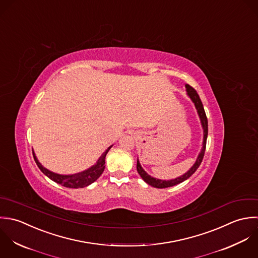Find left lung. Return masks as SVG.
Here are the masks:
<instances>
[{"label":"left lung","instance_id":"1","mask_svg":"<svg viewBox=\"0 0 258 258\" xmlns=\"http://www.w3.org/2000/svg\"><path fill=\"white\" fill-rule=\"evenodd\" d=\"M186 91H187V95L190 97V99L192 100V102L195 105V108L197 110V113L199 115L200 121H201V125L203 128V143H202V149L196 159V162L194 163V165L186 172L185 174L181 175L180 177H177L175 179H171V180H161V179H157L154 178L152 176H150L149 174H147L146 171L141 167L139 161L137 160V171L139 173V175L142 177V179L149 185L156 187V188H167V187H171L174 185H177L183 181H185L186 179H188L194 172L197 170V168L199 167V165L202 162L204 153H205V148H206V140H207V135H208V121H207V117L202 105V102L199 98V95L197 94L196 90L194 88H192L189 85H186Z\"/></svg>","mask_w":258,"mask_h":258}]
</instances>
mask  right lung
<instances>
[{"label":"right lung","instance_id":"obj_1","mask_svg":"<svg viewBox=\"0 0 258 258\" xmlns=\"http://www.w3.org/2000/svg\"><path fill=\"white\" fill-rule=\"evenodd\" d=\"M111 147L112 146L108 147V149L101 155V157L98 159V161L95 165L91 166L85 171L79 172V173L72 174V175H61V174H57V173L50 171L42 166V164L38 161L34 151H33V156H34L35 162L38 165V167L40 168V170L43 172L47 177H49L51 180H53L54 182L61 184L62 186L67 187V188H83V187H86L88 185L92 184L93 182H95L101 176V174L105 169V157H106L108 151L111 149Z\"/></svg>","mask_w":258,"mask_h":258}]
</instances>
